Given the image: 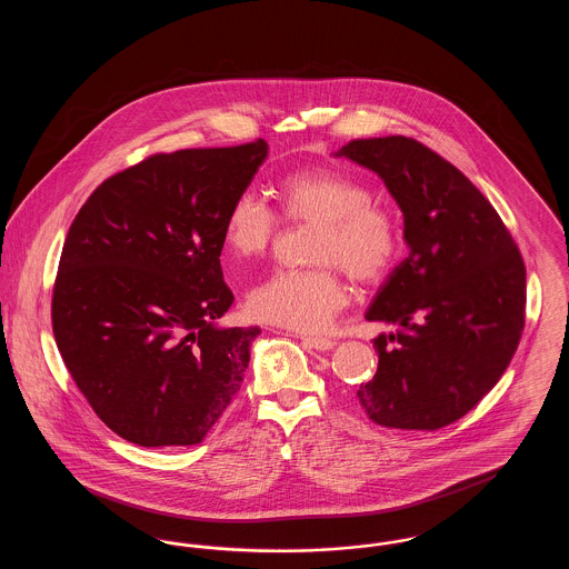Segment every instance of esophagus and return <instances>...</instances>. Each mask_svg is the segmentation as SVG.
<instances>
[{"label":"esophagus","instance_id":"esophagus-1","mask_svg":"<svg viewBox=\"0 0 569 569\" xmlns=\"http://www.w3.org/2000/svg\"><path fill=\"white\" fill-rule=\"evenodd\" d=\"M297 339H300L307 348H311V350H320V352H326V350H332L335 346H337V341H332V339H326V337H309V335H297Z\"/></svg>","mask_w":569,"mask_h":569}]
</instances>
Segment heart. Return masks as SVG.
Masks as SVG:
<instances>
[{"label": "heart", "mask_w": 569, "mask_h": 569, "mask_svg": "<svg viewBox=\"0 0 569 569\" xmlns=\"http://www.w3.org/2000/svg\"><path fill=\"white\" fill-rule=\"evenodd\" d=\"M279 216L316 223L307 271H277L247 297L249 313L292 330H322L346 307L348 288L339 269L356 283H376L392 267L399 232L392 216L371 202L369 188L335 168H302L274 186ZM279 219L251 190L241 191L223 217V241L241 258H258L272 243Z\"/></svg>", "instance_id": "1"}]
</instances>
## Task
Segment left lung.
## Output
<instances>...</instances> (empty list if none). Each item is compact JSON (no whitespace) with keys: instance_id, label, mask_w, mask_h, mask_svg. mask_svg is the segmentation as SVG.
I'll use <instances>...</instances> for the list:
<instances>
[{"instance_id":"8db88e82","label":"left lung","mask_w":569,"mask_h":569,"mask_svg":"<svg viewBox=\"0 0 569 569\" xmlns=\"http://www.w3.org/2000/svg\"><path fill=\"white\" fill-rule=\"evenodd\" d=\"M337 158L369 168L403 213L409 256L365 318L378 373L358 401L388 429L435 431L462 418L503 376L525 328V262L501 217L459 168L406 136L362 138Z\"/></svg>"}]
</instances>
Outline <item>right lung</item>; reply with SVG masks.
I'll use <instances>...</instances> for the list:
<instances>
[{"label": "right lung", "mask_w": 569, "mask_h": 569, "mask_svg": "<svg viewBox=\"0 0 569 569\" xmlns=\"http://www.w3.org/2000/svg\"><path fill=\"white\" fill-rule=\"evenodd\" d=\"M267 140L151 156L107 179L63 243L53 290L59 353L110 431L144 448L193 446L239 392L260 328H221L232 292L223 217Z\"/></svg>", "instance_id": "add662e5"}]
</instances>
